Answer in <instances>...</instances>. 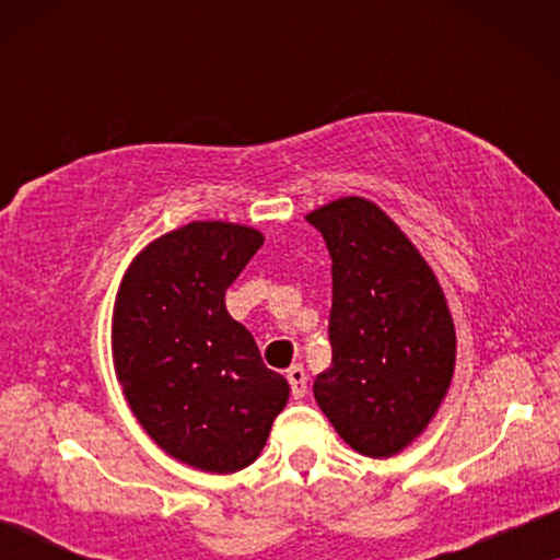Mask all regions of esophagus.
I'll use <instances>...</instances> for the list:
<instances>
[{
    "mask_svg": "<svg viewBox=\"0 0 560 560\" xmlns=\"http://www.w3.org/2000/svg\"><path fill=\"white\" fill-rule=\"evenodd\" d=\"M288 382H290V393H293V397H303L305 393H308V374H305L301 364L290 366Z\"/></svg>",
    "mask_w": 560,
    "mask_h": 560,
    "instance_id": "obj_1",
    "label": "esophagus"
}]
</instances>
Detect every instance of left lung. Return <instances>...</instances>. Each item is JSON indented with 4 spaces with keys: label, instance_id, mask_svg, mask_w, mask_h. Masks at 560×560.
Wrapping results in <instances>:
<instances>
[{
    "label": "left lung",
    "instance_id": "obj_1",
    "mask_svg": "<svg viewBox=\"0 0 560 560\" xmlns=\"http://www.w3.org/2000/svg\"><path fill=\"white\" fill-rule=\"evenodd\" d=\"M331 255V366L313 382L318 408L351 448L387 458L423 433L451 385L456 334L420 252L359 196L311 211Z\"/></svg>",
    "mask_w": 560,
    "mask_h": 560
}]
</instances>
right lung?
<instances>
[{"mask_svg":"<svg viewBox=\"0 0 560 560\" xmlns=\"http://www.w3.org/2000/svg\"><path fill=\"white\" fill-rule=\"evenodd\" d=\"M262 242L224 221L175 229L137 255L114 308V366L129 408L158 446L203 471L255 462L290 395L224 303Z\"/></svg>","mask_w":560,"mask_h":560,"instance_id":"add662e5","label":"right lung"}]
</instances>
